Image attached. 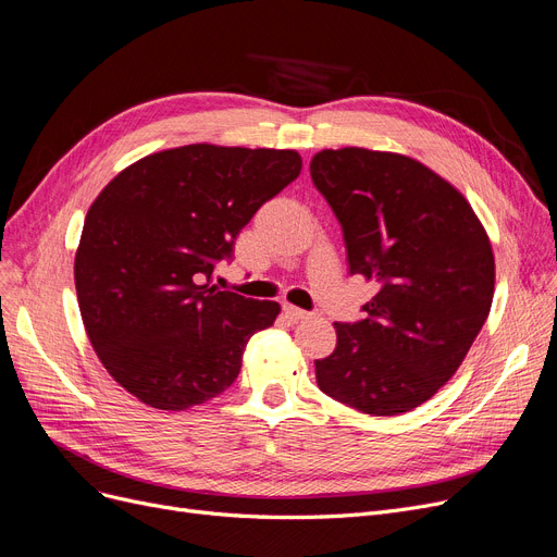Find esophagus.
I'll use <instances>...</instances> for the list:
<instances>
[{"instance_id":"1","label":"esophagus","mask_w":557,"mask_h":557,"mask_svg":"<svg viewBox=\"0 0 557 557\" xmlns=\"http://www.w3.org/2000/svg\"><path fill=\"white\" fill-rule=\"evenodd\" d=\"M284 317L292 321V323H298V321H302V319H307L309 313L305 311V309H298V307H294V305H284Z\"/></svg>"}]
</instances>
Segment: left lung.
Masks as SVG:
<instances>
[{"mask_svg": "<svg viewBox=\"0 0 557 557\" xmlns=\"http://www.w3.org/2000/svg\"><path fill=\"white\" fill-rule=\"evenodd\" d=\"M309 173L342 223L350 275L380 286L367 319L334 323L317 382L371 417L409 412L455 375L490 317V236L462 193L405 154L323 150Z\"/></svg>", "mask_w": 557, "mask_h": 557, "instance_id": "obj_1", "label": "left lung"}]
</instances>
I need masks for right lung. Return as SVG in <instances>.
Returning a JSON list of instances; mask_svg holds the SVG:
<instances>
[{
    "label": "right lung",
    "instance_id": "obj_1",
    "mask_svg": "<svg viewBox=\"0 0 557 557\" xmlns=\"http://www.w3.org/2000/svg\"><path fill=\"white\" fill-rule=\"evenodd\" d=\"M300 171L296 150L193 143L143 157L95 198L75 255L82 321L109 375L140 403L182 412L223 394L250 336L275 323L277 302L209 280Z\"/></svg>",
    "mask_w": 557,
    "mask_h": 557
}]
</instances>
